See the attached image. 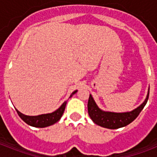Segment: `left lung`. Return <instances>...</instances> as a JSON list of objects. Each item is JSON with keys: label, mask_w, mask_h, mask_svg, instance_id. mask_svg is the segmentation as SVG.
<instances>
[{"label": "left lung", "mask_w": 157, "mask_h": 157, "mask_svg": "<svg viewBox=\"0 0 157 157\" xmlns=\"http://www.w3.org/2000/svg\"><path fill=\"white\" fill-rule=\"evenodd\" d=\"M148 96L149 89L144 102L137 108L130 112H112L100 109L98 105L96 104L92 95L90 94L88 101V113L91 120L99 126L110 129H119L121 127L126 126L136 119L137 117L145 107L148 100Z\"/></svg>", "instance_id": "8db88e82"}]
</instances>
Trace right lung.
<instances>
[{
    "mask_svg": "<svg viewBox=\"0 0 157 157\" xmlns=\"http://www.w3.org/2000/svg\"><path fill=\"white\" fill-rule=\"evenodd\" d=\"M76 92H77V90L73 91L70 95V97L75 94ZM66 104L67 101H65L56 111H54L51 113L38 115V116H27V115L21 113L17 109H16V111H17V113L20 117L21 119L23 120L25 123L31 125V126L37 127V128H45V127L52 125V124H55L56 122L59 121L62 116H63V114Z\"/></svg>",
    "mask_w": 157,
    "mask_h": 157,
    "instance_id": "add662e5",
    "label": "right lung"
}]
</instances>
